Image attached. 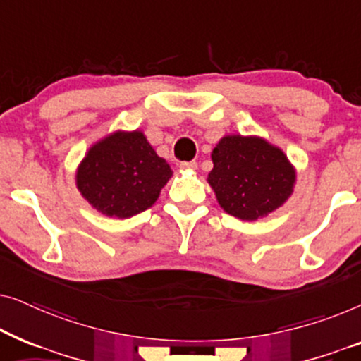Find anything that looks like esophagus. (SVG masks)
<instances>
[{
  "mask_svg": "<svg viewBox=\"0 0 361 361\" xmlns=\"http://www.w3.org/2000/svg\"><path fill=\"white\" fill-rule=\"evenodd\" d=\"M180 169H184V171H195L197 169V162L195 161L180 162Z\"/></svg>",
  "mask_w": 361,
  "mask_h": 361,
  "instance_id": "esophagus-1",
  "label": "esophagus"
}]
</instances>
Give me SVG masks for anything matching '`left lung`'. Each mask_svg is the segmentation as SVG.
Returning <instances> with one entry per match:
<instances>
[{"mask_svg":"<svg viewBox=\"0 0 361 361\" xmlns=\"http://www.w3.org/2000/svg\"><path fill=\"white\" fill-rule=\"evenodd\" d=\"M207 182L226 214L253 221L293 195L295 167L281 147L259 136L226 135L212 151Z\"/></svg>","mask_w":361,"mask_h":361,"instance_id":"left-lung-1","label":"left lung"}]
</instances>
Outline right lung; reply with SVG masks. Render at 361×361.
Here are the masks:
<instances>
[{"label":"right lung","mask_w":361,"mask_h":361,"mask_svg":"<svg viewBox=\"0 0 361 361\" xmlns=\"http://www.w3.org/2000/svg\"><path fill=\"white\" fill-rule=\"evenodd\" d=\"M172 169L145 133L115 131L90 146L75 172L83 199L106 216L130 219L154 205Z\"/></svg>","instance_id":"right-lung-1"}]
</instances>
